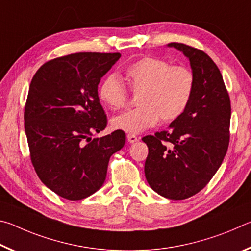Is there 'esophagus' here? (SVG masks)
<instances>
[{
	"label": "esophagus",
	"instance_id": "obj_1",
	"mask_svg": "<svg viewBox=\"0 0 251 251\" xmlns=\"http://www.w3.org/2000/svg\"><path fill=\"white\" fill-rule=\"evenodd\" d=\"M127 141H128L129 143H135V142L138 141V137H137V136L133 135V134H128V135H127Z\"/></svg>",
	"mask_w": 251,
	"mask_h": 251
}]
</instances>
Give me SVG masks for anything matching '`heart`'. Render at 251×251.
<instances>
[{
    "label": "heart",
    "mask_w": 251,
    "mask_h": 251,
    "mask_svg": "<svg viewBox=\"0 0 251 251\" xmlns=\"http://www.w3.org/2000/svg\"><path fill=\"white\" fill-rule=\"evenodd\" d=\"M125 78L137 108L127 110L112 120V127L128 134H139L155 126L159 120L172 123L186 112L192 101L196 76L190 67L173 65L167 59L146 56L125 70ZM100 100L106 107L117 110L128 103L125 84L116 76L106 77L99 88Z\"/></svg>",
    "instance_id": "1"
}]
</instances>
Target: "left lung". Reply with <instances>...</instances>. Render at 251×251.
Here are the masks:
<instances>
[{
	"mask_svg": "<svg viewBox=\"0 0 251 251\" xmlns=\"http://www.w3.org/2000/svg\"><path fill=\"white\" fill-rule=\"evenodd\" d=\"M189 58L196 87L186 112L167 130L142 138L145 176L160 196L181 201L201 192L218 171L230 139L231 105L217 65L201 50L169 44Z\"/></svg>",
	"mask_w": 251,
	"mask_h": 251,
	"instance_id": "left-lung-1",
	"label": "left lung"
}]
</instances>
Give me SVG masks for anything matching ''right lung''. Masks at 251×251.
<instances>
[{
	"mask_svg": "<svg viewBox=\"0 0 251 251\" xmlns=\"http://www.w3.org/2000/svg\"><path fill=\"white\" fill-rule=\"evenodd\" d=\"M120 57L80 52L50 59L29 84L24 127L32 165L46 187L69 201L103 186L110 156L125 144L118 129L91 138L107 126L97 86Z\"/></svg>",
	"mask_w": 251,
	"mask_h": 251,
	"instance_id": "right-lung-1",
	"label": "right lung"
}]
</instances>
